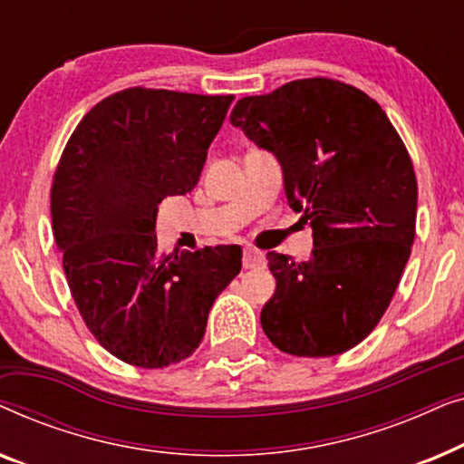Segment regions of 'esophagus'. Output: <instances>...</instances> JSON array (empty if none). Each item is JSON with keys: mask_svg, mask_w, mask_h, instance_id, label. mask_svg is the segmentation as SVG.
<instances>
[{"mask_svg": "<svg viewBox=\"0 0 464 464\" xmlns=\"http://www.w3.org/2000/svg\"><path fill=\"white\" fill-rule=\"evenodd\" d=\"M264 266H266L264 253H259L256 249H245L243 251V268L256 270V268H264Z\"/></svg>", "mask_w": 464, "mask_h": 464, "instance_id": "1", "label": "esophagus"}]
</instances>
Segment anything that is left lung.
Listing matches in <instances>:
<instances>
[{
	"mask_svg": "<svg viewBox=\"0 0 464 464\" xmlns=\"http://www.w3.org/2000/svg\"><path fill=\"white\" fill-rule=\"evenodd\" d=\"M230 122L276 156L289 205L314 238L306 262L268 253L276 291L264 334L294 357L351 351L389 308L416 237L408 148L376 101L332 78L243 97Z\"/></svg>",
	"mask_w": 464,
	"mask_h": 464,
	"instance_id": "obj_1",
	"label": "left lung"
}]
</instances>
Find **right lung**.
Returning <instances> with one entry per match:
<instances>
[{
	"instance_id": "right-lung-1",
	"label": "right lung",
	"mask_w": 464,
	"mask_h": 464,
	"mask_svg": "<svg viewBox=\"0 0 464 464\" xmlns=\"http://www.w3.org/2000/svg\"><path fill=\"white\" fill-rule=\"evenodd\" d=\"M232 94L124 88L92 107L56 164L50 213L69 291L101 346L160 370L202 342L215 297L240 272L237 245L162 253L158 205L198 183Z\"/></svg>"
}]
</instances>
